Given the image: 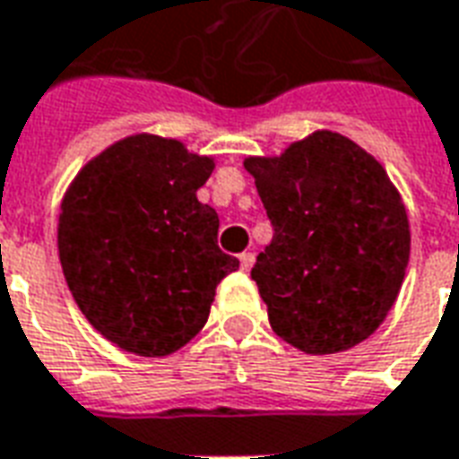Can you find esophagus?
<instances>
[{
    "instance_id": "obj_1",
    "label": "esophagus",
    "mask_w": 459,
    "mask_h": 459,
    "mask_svg": "<svg viewBox=\"0 0 459 459\" xmlns=\"http://www.w3.org/2000/svg\"><path fill=\"white\" fill-rule=\"evenodd\" d=\"M253 263H255V255H253V253H243V255H240V268L243 270L253 268Z\"/></svg>"
}]
</instances>
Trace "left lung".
Instances as JSON below:
<instances>
[{
    "mask_svg": "<svg viewBox=\"0 0 459 459\" xmlns=\"http://www.w3.org/2000/svg\"><path fill=\"white\" fill-rule=\"evenodd\" d=\"M275 229L250 270L273 332L312 356L384 325L411 258L408 211L374 154L315 130L275 157H246Z\"/></svg>",
    "mask_w": 459,
    "mask_h": 459,
    "instance_id": "left-lung-1",
    "label": "left lung"
}]
</instances>
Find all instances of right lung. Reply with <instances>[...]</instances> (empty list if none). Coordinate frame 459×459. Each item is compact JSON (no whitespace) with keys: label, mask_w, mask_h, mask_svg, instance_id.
<instances>
[{"label":"right lung","mask_w":459,"mask_h":459,"mask_svg":"<svg viewBox=\"0 0 459 459\" xmlns=\"http://www.w3.org/2000/svg\"><path fill=\"white\" fill-rule=\"evenodd\" d=\"M216 167L174 137L137 132L85 161L61 201L58 260L85 319L137 356L199 334L216 285L238 270L219 213L196 199Z\"/></svg>","instance_id":"add662e5"}]
</instances>
